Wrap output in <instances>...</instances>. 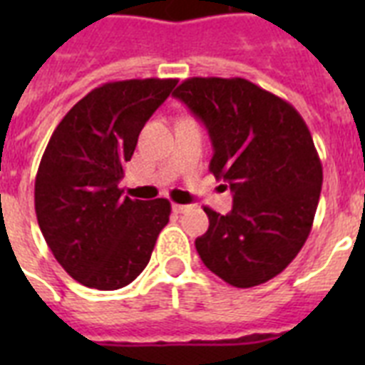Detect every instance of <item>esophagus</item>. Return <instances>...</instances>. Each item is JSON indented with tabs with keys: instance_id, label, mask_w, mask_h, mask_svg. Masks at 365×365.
Returning a JSON list of instances; mask_svg holds the SVG:
<instances>
[{
	"instance_id": "esophagus-1",
	"label": "esophagus",
	"mask_w": 365,
	"mask_h": 365,
	"mask_svg": "<svg viewBox=\"0 0 365 365\" xmlns=\"http://www.w3.org/2000/svg\"><path fill=\"white\" fill-rule=\"evenodd\" d=\"M189 208H191V206H187V205H174V206H172V210L176 212V214H183V212H187Z\"/></svg>"
}]
</instances>
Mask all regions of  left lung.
Wrapping results in <instances>:
<instances>
[{
    "label": "left lung",
    "mask_w": 365,
    "mask_h": 365,
    "mask_svg": "<svg viewBox=\"0 0 365 365\" xmlns=\"http://www.w3.org/2000/svg\"><path fill=\"white\" fill-rule=\"evenodd\" d=\"M208 128L210 172L229 183L227 216L205 206L210 225L195 240L200 259L235 288L271 280L311 233L322 163L294 106L242 77H191L174 91Z\"/></svg>",
    "instance_id": "obj_1"
}]
</instances>
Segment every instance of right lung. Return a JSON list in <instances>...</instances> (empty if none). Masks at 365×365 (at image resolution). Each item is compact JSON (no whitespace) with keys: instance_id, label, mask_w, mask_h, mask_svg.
<instances>
[{"instance_id":"add662e5","label":"right lung","mask_w":365,"mask_h":365,"mask_svg":"<svg viewBox=\"0 0 365 365\" xmlns=\"http://www.w3.org/2000/svg\"><path fill=\"white\" fill-rule=\"evenodd\" d=\"M176 83H104L66 113L48 140L34 191L37 223L56 261L83 286L130 284L168 223V200L123 197L119 182L143 125Z\"/></svg>"}]
</instances>
